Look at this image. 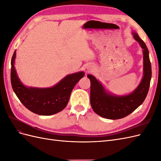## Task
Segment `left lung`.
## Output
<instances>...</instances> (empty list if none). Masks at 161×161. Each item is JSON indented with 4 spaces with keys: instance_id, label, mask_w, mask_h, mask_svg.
Returning a JSON list of instances; mask_svg holds the SVG:
<instances>
[{
    "instance_id": "obj_1",
    "label": "left lung",
    "mask_w": 161,
    "mask_h": 161,
    "mask_svg": "<svg viewBox=\"0 0 161 161\" xmlns=\"http://www.w3.org/2000/svg\"><path fill=\"white\" fill-rule=\"evenodd\" d=\"M134 37L143 49L144 76L139 86L131 94L125 96H114L108 93L95 78L87 75L91 80V105L97 114L110 119L125 118L137 109L147 96L152 76V69L148 50L144 41L137 33Z\"/></svg>"
}]
</instances>
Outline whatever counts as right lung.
Listing matches in <instances>:
<instances>
[{"label": "right lung", "instance_id": "1", "mask_svg": "<svg viewBox=\"0 0 161 161\" xmlns=\"http://www.w3.org/2000/svg\"><path fill=\"white\" fill-rule=\"evenodd\" d=\"M16 51L11 59V82L13 89L22 104L34 114L42 115L56 114L64 109L69 103L75 85L84 76L83 72L67 75L51 88L26 87L19 80L14 66Z\"/></svg>", "mask_w": 161, "mask_h": 161}]
</instances>
